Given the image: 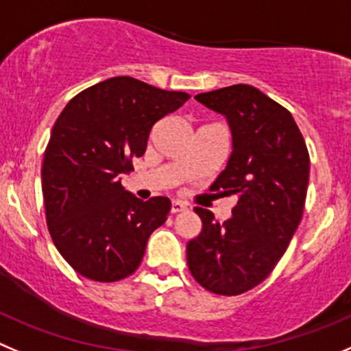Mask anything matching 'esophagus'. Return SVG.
I'll return each instance as SVG.
<instances>
[{"label": "esophagus", "instance_id": "34e87169", "mask_svg": "<svg viewBox=\"0 0 351 351\" xmlns=\"http://www.w3.org/2000/svg\"><path fill=\"white\" fill-rule=\"evenodd\" d=\"M186 208H188V206H186V203L182 202H172V205H170V212L172 213H179Z\"/></svg>", "mask_w": 351, "mask_h": 351}]
</instances>
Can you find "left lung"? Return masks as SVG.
I'll list each match as a JSON object with an SVG mask.
<instances>
[{"mask_svg":"<svg viewBox=\"0 0 351 351\" xmlns=\"http://www.w3.org/2000/svg\"><path fill=\"white\" fill-rule=\"evenodd\" d=\"M195 98L228 119L232 153L210 189L236 195L238 203L223 223L196 206L203 229L188 243V267L208 291L241 295L267 279L298 228L308 149L291 113L253 86L234 84Z\"/></svg>","mask_w":351,"mask_h":351,"instance_id":"1","label":"left lung"}]
</instances>
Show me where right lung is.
<instances>
[{
  "label": "right lung",
  "mask_w": 351,
  "mask_h": 351,
  "mask_svg": "<svg viewBox=\"0 0 351 351\" xmlns=\"http://www.w3.org/2000/svg\"><path fill=\"white\" fill-rule=\"evenodd\" d=\"M188 99L122 75L73 96L56 119L41 170L46 223L60 255L84 278L131 276L167 220L170 199L136 198L120 173L134 170L153 125Z\"/></svg>",
  "instance_id": "add662e5"
}]
</instances>
